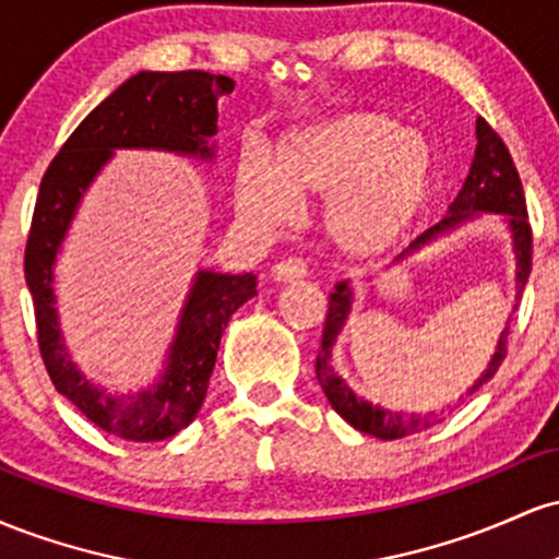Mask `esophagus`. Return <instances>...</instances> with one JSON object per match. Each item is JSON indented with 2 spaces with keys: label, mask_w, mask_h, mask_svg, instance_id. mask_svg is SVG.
<instances>
[{
  "label": "esophagus",
  "mask_w": 559,
  "mask_h": 559,
  "mask_svg": "<svg viewBox=\"0 0 559 559\" xmlns=\"http://www.w3.org/2000/svg\"><path fill=\"white\" fill-rule=\"evenodd\" d=\"M305 275H307V265L301 260L288 258V260H281L273 265V278L284 281V284H288V281L305 278Z\"/></svg>",
  "instance_id": "34e87169"
}]
</instances>
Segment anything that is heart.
Wrapping results in <instances>:
<instances>
[{
    "label": "heart",
    "mask_w": 559,
    "mask_h": 559,
    "mask_svg": "<svg viewBox=\"0 0 559 559\" xmlns=\"http://www.w3.org/2000/svg\"><path fill=\"white\" fill-rule=\"evenodd\" d=\"M436 186L426 133L386 112H346L294 128L275 144L273 168L258 155L234 173V207L258 228L286 226L294 202H323V230L352 258H376L407 239Z\"/></svg>",
    "instance_id": "1"
}]
</instances>
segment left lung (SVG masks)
<instances>
[{"label": "left lung", "instance_id": "left-lung-1", "mask_svg": "<svg viewBox=\"0 0 559 559\" xmlns=\"http://www.w3.org/2000/svg\"><path fill=\"white\" fill-rule=\"evenodd\" d=\"M484 215L504 217V226L510 230L512 239V252H515V297L521 299L525 281H528L531 275V226L528 213H525L521 176H518L515 165H512V157L510 152H507L504 141L497 136V131H493L484 118H478L476 155H473L471 173H467L463 189L454 197V202L449 204L447 215L441 217L433 228H428L426 234H420L418 239L409 243L400 258L394 260V265L413 258L415 252H420L423 247L441 239V236H449L452 230H457L471 221H478V217ZM352 305H355L352 284L349 281H338L336 288L331 292L329 318H325L323 329V344H320V352L316 357V376L325 400L331 402V407L336 409L352 428L376 436V439H402V436L420 433L426 431V428L436 426V423L444 420V413H391V409L381 407V404H373L362 400V396H357L355 391L349 389V383L331 368L333 346H336L338 333L344 331L346 320L352 316ZM507 331H510V320H507L504 331L499 333L497 349H493L486 370L476 378V383L460 396L457 404L465 402V396L478 391L486 381H491L493 373H497V368L502 365L507 352ZM449 413H452V409H449Z\"/></svg>", "mask_w": 559, "mask_h": 559}]
</instances>
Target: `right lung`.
I'll return each mask as SVG.
<instances>
[{
    "instance_id": "1",
    "label": "right lung",
    "mask_w": 559,
    "mask_h": 559,
    "mask_svg": "<svg viewBox=\"0 0 559 559\" xmlns=\"http://www.w3.org/2000/svg\"><path fill=\"white\" fill-rule=\"evenodd\" d=\"M234 81L204 70L157 73L141 70L120 83L70 133L44 173L25 247V284L34 297L38 346L55 389L102 431L128 441H163L197 418L213 376L217 346L230 316L258 294L254 273L199 267L165 352L163 370L150 386L110 394L83 376L62 342L55 297V265L83 197L115 150H155L213 163L217 99Z\"/></svg>"
}]
</instances>
